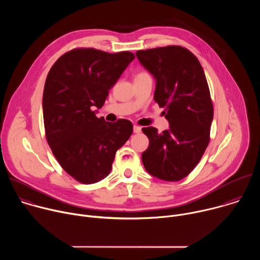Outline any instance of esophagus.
I'll return each instance as SVG.
<instances>
[{
    "instance_id": "1",
    "label": "esophagus",
    "mask_w": 260,
    "mask_h": 260,
    "mask_svg": "<svg viewBox=\"0 0 260 260\" xmlns=\"http://www.w3.org/2000/svg\"><path fill=\"white\" fill-rule=\"evenodd\" d=\"M141 131H142V128L140 126H138V125L134 126V133L135 134H139V133H141Z\"/></svg>"
}]
</instances>
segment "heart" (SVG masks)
I'll return each mask as SVG.
<instances>
[{"label":"heart","instance_id":"heart-1","mask_svg":"<svg viewBox=\"0 0 260 260\" xmlns=\"http://www.w3.org/2000/svg\"><path fill=\"white\" fill-rule=\"evenodd\" d=\"M144 76H149V75H148V74H147L146 72H141V73H139L138 75H137V77H144ZM137 77H136V78H137Z\"/></svg>","mask_w":260,"mask_h":260}]
</instances>
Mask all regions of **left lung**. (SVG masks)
I'll return each mask as SVG.
<instances>
[{
	"label": "left lung",
	"mask_w": 260,
	"mask_h": 260,
	"mask_svg": "<svg viewBox=\"0 0 260 260\" xmlns=\"http://www.w3.org/2000/svg\"><path fill=\"white\" fill-rule=\"evenodd\" d=\"M136 55L155 78L154 101L165 108L170 124L161 134L153 126L142 128L149 139L143 165L160 180L179 181L197 167L210 142L214 111L205 72L182 46L139 50Z\"/></svg>",
	"instance_id": "left-lung-1"
}]
</instances>
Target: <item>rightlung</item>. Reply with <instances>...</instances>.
<instances>
[{
  "label": "right lung",
  "instance_id": "obj_1",
  "mask_svg": "<svg viewBox=\"0 0 260 260\" xmlns=\"http://www.w3.org/2000/svg\"><path fill=\"white\" fill-rule=\"evenodd\" d=\"M135 58L134 53H108L76 48L51 67L43 92L46 140L61 168L83 184L106 178L116 151L129 139L127 119L106 122L98 118L110 88Z\"/></svg>",
  "mask_w": 260,
  "mask_h": 260
}]
</instances>
